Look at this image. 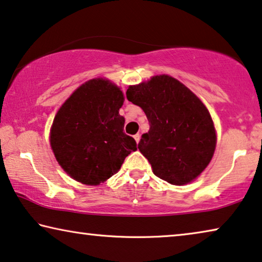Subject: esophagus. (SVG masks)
Here are the masks:
<instances>
[{
  "instance_id": "esophagus-1",
  "label": "esophagus",
  "mask_w": 262,
  "mask_h": 262,
  "mask_svg": "<svg viewBox=\"0 0 262 262\" xmlns=\"http://www.w3.org/2000/svg\"><path fill=\"white\" fill-rule=\"evenodd\" d=\"M134 139H135L136 143H139V142H140V139H141V135H140V134H136V135H134Z\"/></svg>"
}]
</instances>
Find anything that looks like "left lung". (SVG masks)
<instances>
[{"label": "left lung", "mask_w": 262, "mask_h": 262, "mask_svg": "<svg viewBox=\"0 0 262 262\" xmlns=\"http://www.w3.org/2000/svg\"><path fill=\"white\" fill-rule=\"evenodd\" d=\"M126 95L149 121L139 150L156 177L175 186L200 177L216 147L215 126L204 102L166 74L129 85Z\"/></svg>", "instance_id": "obj_1"}]
</instances>
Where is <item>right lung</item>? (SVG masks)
Masks as SVG:
<instances>
[{
  "mask_svg": "<svg viewBox=\"0 0 262 262\" xmlns=\"http://www.w3.org/2000/svg\"><path fill=\"white\" fill-rule=\"evenodd\" d=\"M123 102L120 87L96 77L75 89L57 111L50 147L61 168L75 181L101 185L138 149L135 140L123 133L124 118L119 114Z\"/></svg>",
  "mask_w": 262,
  "mask_h": 262,
  "instance_id": "add662e5",
  "label": "right lung"
}]
</instances>
